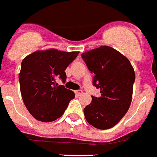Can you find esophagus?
<instances>
[{
	"mask_svg": "<svg viewBox=\"0 0 157 157\" xmlns=\"http://www.w3.org/2000/svg\"><path fill=\"white\" fill-rule=\"evenodd\" d=\"M75 93L76 95H78V96H79V95H81L82 94V90H75Z\"/></svg>",
	"mask_w": 157,
	"mask_h": 157,
	"instance_id": "1",
	"label": "esophagus"
}]
</instances>
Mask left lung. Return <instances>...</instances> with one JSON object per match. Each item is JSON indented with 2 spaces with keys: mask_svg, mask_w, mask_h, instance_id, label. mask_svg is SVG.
Listing matches in <instances>:
<instances>
[{
  "mask_svg": "<svg viewBox=\"0 0 157 157\" xmlns=\"http://www.w3.org/2000/svg\"><path fill=\"white\" fill-rule=\"evenodd\" d=\"M88 69L94 74L93 84L101 96L92 97L84 108L86 120L98 129L117 124L131 105L135 72L129 60L109 46H100L82 54Z\"/></svg>",
  "mask_w": 157,
  "mask_h": 157,
  "instance_id": "left-lung-1",
  "label": "left lung"
}]
</instances>
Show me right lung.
Listing matches in <instances>:
<instances>
[{"label":"right lung","mask_w":157,"mask_h":157,"mask_svg":"<svg viewBox=\"0 0 157 157\" xmlns=\"http://www.w3.org/2000/svg\"><path fill=\"white\" fill-rule=\"evenodd\" d=\"M78 53L50 48L33 52L23 59L19 73L21 96L35 119L50 122L64 113L75 93L58 86L56 79L66 81L65 70Z\"/></svg>","instance_id":"right-lung-1"}]
</instances>
